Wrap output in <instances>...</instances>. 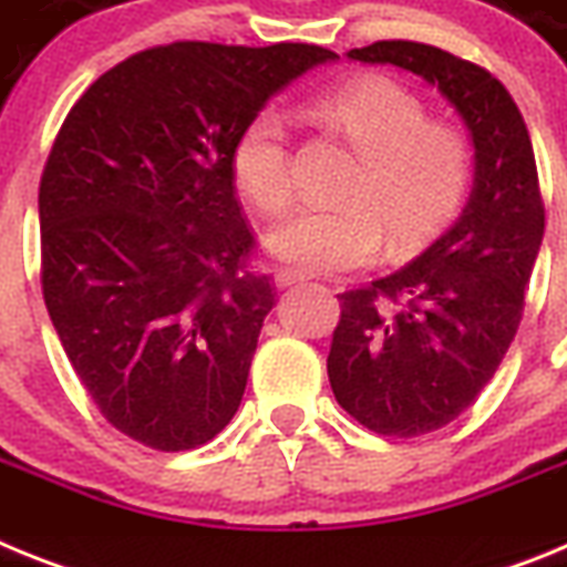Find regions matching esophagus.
Here are the masks:
<instances>
[{"label": "esophagus", "mask_w": 567, "mask_h": 567, "mask_svg": "<svg viewBox=\"0 0 567 567\" xmlns=\"http://www.w3.org/2000/svg\"><path fill=\"white\" fill-rule=\"evenodd\" d=\"M303 278H307V275L298 272V269H278V272H275V284H278V287H292V284H298V280Z\"/></svg>", "instance_id": "obj_1"}]
</instances>
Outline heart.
<instances>
[{"label":"heart","instance_id":"b5f03b06","mask_svg":"<svg viewBox=\"0 0 567 567\" xmlns=\"http://www.w3.org/2000/svg\"><path fill=\"white\" fill-rule=\"evenodd\" d=\"M315 115L358 150V167L340 189L343 204L307 207L269 235V249L307 272H346L389 249L409 252L432 240L463 207L474 155L457 127L429 122L412 90L394 79L360 76L323 90ZM238 189L267 218L292 207L289 118L264 107L238 130L229 153Z\"/></svg>","mask_w":567,"mask_h":567}]
</instances>
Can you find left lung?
I'll list each match as a JSON object with an SVG mask.
<instances>
[{"label":"left lung","mask_w":567,"mask_h":567,"mask_svg":"<svg viewBox=\"0 0 567 567\" xmlns=\"http://www.w3.org/2000/svg\"><path fill=\"white\" fill-rule=\"evenodd\" d=\"M349 59L398 64L443 93L474 142L463 215L398 272L338 295L334 400L372 432L420 437L468 409L517 334L545 233L537 162L503 82L423 42H374Z\"/></svg>","instance_id":"obj_1"}]
</instances>
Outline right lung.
Wrapping results in <instances>:
<instances>
[{
    "label": "right lung",
    "mask_w": 567,
    "mask_h": 567,
    "mask_svg": "<svg viewBox=\"0 0 567 567\" xmlns=\"http://www.w3.org/2000/svg\"><path fill=\"white\" fill-rule=\"evenodd\" d=\"M338 53L173 42L110 68L70 107L39 184L42 295L110 425L187 452L238 412L269 275L229 153L272 93Z\"/></svg>",
    "instance_id": "add662e5"
}]
</instances>
